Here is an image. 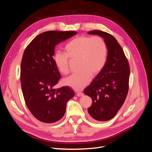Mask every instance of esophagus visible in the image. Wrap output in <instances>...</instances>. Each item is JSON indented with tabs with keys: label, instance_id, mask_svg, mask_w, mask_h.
<instances>
[{
	"label": "esophagus",
	"instance_id": "esophagus-1",
	"mask_svg": "<svg viewBox=\"0 0 152 152\" xmlns=\"http://www.w3.org/2000/svg\"><path fill=\"white\" fill-rule=\"evenodd\" d=\"M76 95H77V96H78V97H80V96H83L84 95V93H82V92H77L76 93Z\"/></svg>",
	"mask_w": 152,
	"mask_h": 152
}]
</instances>
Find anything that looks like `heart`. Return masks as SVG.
Instances as JSON below:
<instances>
[{
  "mask_svg": "<svg viewBox=\"0 0 152 152\" xmlns=\"http://www.w3.org/2000/svg\"><path fill=\"white\" fill-rule=\"evenodd\" d=\"M64 53L56 52L53 62L58 70L66 75L70 72L68 59H77L80 70L64 80L65 85L79 90L87 86L91 78L98 75L105 67L108 59V47L100 36H80L76 37L64 47Z\"/></svg>",
  "mask_w": 152,
  "mask_h": 152,
  "instance_id": "b5f03b06",
  "label": "heart"
}]
</instances>
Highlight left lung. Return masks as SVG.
<instances>
[{
    "label": "left lung",
    "mask_w": 152,
    "mask_h": 152,
    "mask_svg": "<svg viewBox=\"0 0 152 152\" xmlns=\"http://www.w3.org/2000/svg\"><path fill=\"white\" fill-rule=\"evenodd\" d=\"M88 33L104 38L108 47L105 67L84 91L93 102L88 108L90 118L94 121H106L115 117L126 99L130 66L122 47L112 35L100 30Z\"/></svg>",
    "instance_id": "obj_1"
}]
</instances>
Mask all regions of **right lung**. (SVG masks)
Returning <instances> with one entry per match:
<instances>
[{"instance_id": "right-lung-1", "label": "right lung", "mask_w": 152, "mask_h": 152, "mask_svg": "<svg viewBox=\"0 0 152 152\" xmlns=\"http://www.w3.org/2000/svg\"><path fill=\"white\" fill-rule=\"evenodd\" d=\"M76 31H48L37 36L25 48L20 65V82L25 104L39 121L53 123L64 115L75 96L68 87L54 88L61 74L53 62L55 47Z\"/></svg>"}]
</instances>
